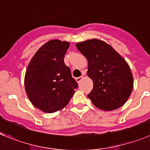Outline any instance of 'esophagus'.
Returning <instances> with one entry per match:
<instances>
[{"instance_id": "34e87169", "label": "esophagus", "mask_w": 150, "mask_h": 150, "mask_svg": "<svg viewBox=\"0 0 150 150\" xmlns=\"http://www.w3.org/2000/svg\"><path fill=\"white\" fill-rule=\"evenodd\" d=\"M83 76L78 77V78H75V81H76L78 82V83H80V82H81V80H83Z\"/></svg>"}]
</instances>
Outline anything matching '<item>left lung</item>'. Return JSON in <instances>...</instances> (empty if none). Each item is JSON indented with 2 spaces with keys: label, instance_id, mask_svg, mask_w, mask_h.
I'll return each mask as SVG.
<instances>
[{
  "label": "left lung",
  "instance_id": "1",
  "mask_svg": "<svg viewBox=\"0 0 150 150\" xmlns=\"http://www.w3.org/2000/svg\"><path fill=\"white\" fill-rule=\"evenodd\" d=\"M76 47L88 61L87 75L93 81L88 98L92 103L104 111L122 107L133 89V76L125 59L97 38L76 43Z\"/></svg>",
  "mask_w": 150,
  "mask_h": 150
}]
</instances>
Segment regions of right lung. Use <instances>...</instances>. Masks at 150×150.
<instances>
[{
    "instance_id": "obj_1",
    "label": "right lung",
    "mask_w": 150,
    "mask_h": 150,
    "mask_svg": "<svg viewBox=\"0 0 150 150\" xmlns=\"http://www.w3.org/2000/svg\"><path fill=\"white\" fill-rule=\"evenodd\" d=\"M69 47V42L49 40L36 52L26 68V95L31 103L44 112L64 109L78 88L70 69L64 64Z\"/></svg>"
}]
</instances>
